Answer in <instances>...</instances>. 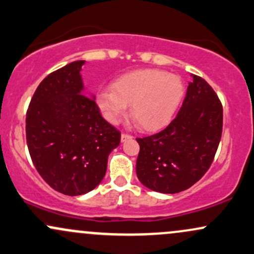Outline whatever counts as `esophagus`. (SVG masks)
<instances>
[{"label":"esophagus","mask_w":254,"mask_h":254,"mask_svg":"<svg viewBox=\"0 0 254 254\" xmlns=\"http://www.w3.org/2000/svg\"><path fill=\"white\" fill-rule=\"evenodd\" d=\"M131 138H132V136L129 135V133H122V136H121L122 142H125V141H127V139H131Z\"/></svg>","instance_id":"obj_1"}]
</instances>
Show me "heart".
Returning a JSON list of instances; mask_svg holds the SVG:
<instances>
[{
	"mask_svg": "<svg viewBox=\"0 0 254 254\" xmlns=\"http://www.w3.org/2000/svg\"><path fill=\"white\" fill-rule=\"evenodd\" d=\"M183 94L184 84L179 76L143 69L117 78L112 89L99 90L97 105L111 124H118L130 105L131 117L142 129L153 131L170 123Z\"/></svg>",
	"mask_w": 254,
	"mask_h": 254,
	"instance_id": "obj_1",
	"label": "heart"
}]
</instances>
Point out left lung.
Masks as SVG:
<instances>
[{
    "label": "left lung",
    "mask_w": 254,
    "mask_h": 254,
    "mask_svg": "<svg viewBox=\"0 0 254 254\" xmlns=\"http://www.w3.org/2000/svg\"><path fill=\"white\" fill-rule=\"evenodd\" d=\"M177 117L151 136L136 138V173L145 188L161 193L188 190L209 170L222 135L223 109L205 80L192 75Z\"/></svg>",
    "instance_id": "obj_1"
}]
</instances>
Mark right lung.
I'll list each match as a JSON object with an SVG mask.
<instances>
[{
  "label": "right lung",
  "instance_id": "obj_1",
  "mask_svg": "<svg viewBox=\"0 0 254 254\" xmlns=\"http://www.w3.org/2000/svg\"><path fill=\"white\" fill-rule=\"evenodd\" d=\"M76 61L40 82L26 113V139L34 167L54 190L80 196L104 179L121 132L101 117L94 97L83 92Z\"/></svg>",
  "mask_w": 254,
  "mask_h": 254
}]
</instances>
